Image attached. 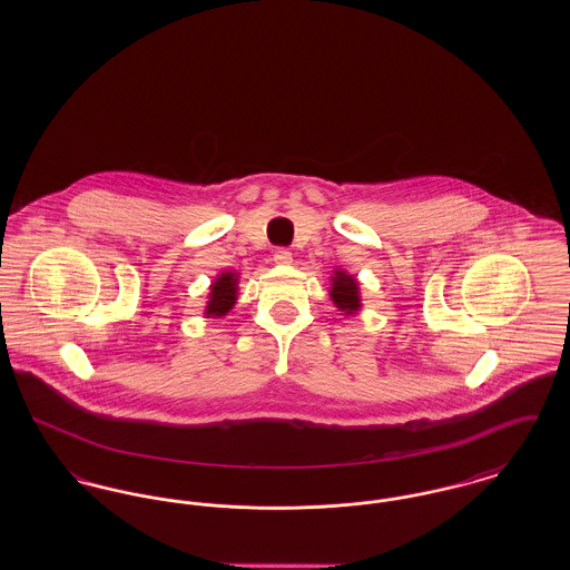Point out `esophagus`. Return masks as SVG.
Returning <instances> with one entry per match:
<instances>
[{
    "mask_svg": "<svg viewBox=\"0 0 570 570\" xmlns=\"http://www.w3.org/2000/svg\"><path fill=\"white\" fill-rule=\"evenodd\" d=\"M273 261H275L277 265H291V263H293V254H291V249H286V247H277V249L273 252Z\"/></svg>",
    "mask_w": 570,
    "mask_h": 570,
    "instance_id": "esophagus-1",
    "label": "esophagus"
}]
</instances>
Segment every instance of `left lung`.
<instances>
[{
	"mask_svg": "<svg viewBox=\"0 0 570 570\" xmlns=\"http://www.w3.org/2000/svg\"><path fill=\"white\" fill-rule=\"evenodd\" d=\"M331 298H333V303H335L342 312H346V314H353V312H356V309L361 307L356 282H354L351 275H346V273H335L333 286H331Z\"/></svg>",
	"mask_w": 570,
	"mask_h": 570,
	"instance_id": "left-lung-1",
	"label": "left lung"
}]
</instances>
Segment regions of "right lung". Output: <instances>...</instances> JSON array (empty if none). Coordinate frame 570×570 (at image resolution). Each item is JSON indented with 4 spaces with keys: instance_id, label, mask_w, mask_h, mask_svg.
<instances>
[{
    "instance_id": "obj_1",
    "label": "right lung",
    "mask_w": 570,
    "mask_h": 570,
    "mask_svg": "<svg viewBox=\"0 0 570 570\" xmlns=\"http://www.w3.org/2000/svg\"><path fill=\"white\" fill-rule=\"evenodd\" d=\"M237 301V277L235 273L219 275L212 286V298L207 303V316H224Z\"/></svg>"
}]
</instances>
